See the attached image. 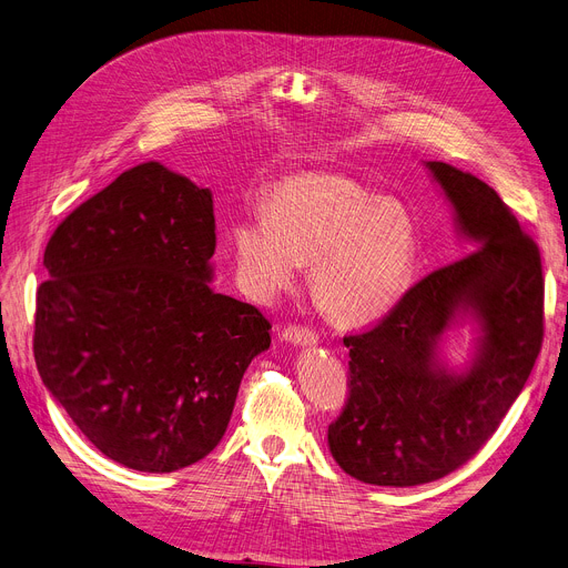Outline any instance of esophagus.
Segmentation results:
<instances>
[{
  "label": "esophagus",
  "mask_w": 568,
  "mask_h": 568,
  "mask_svg": "<svg viewBox=\"0 0 568 568\" xmlns=\"http://www.w3.org/2000/svg\"><path fill=\"white\" fill-rule=\"evenodd\" d=\"M281 336L294 345H315L320 338L313 329H308V326H302V324H287L281 332Z\"/></svg>",
  "instance_id": "34e87169"
}]
</instances>
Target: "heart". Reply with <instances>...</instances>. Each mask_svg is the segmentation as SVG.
<instances>
[{"instance_id":"b5f03b06","label":"heart","mask_w":568,"mask_h":568,"mask_svg":"<svg viewBox=\"0 0 568 568\" xmlns=\"http://www.w3.org/2000/svg\"><path fill=\"white\" fill-rule=\"evenodd\" d=\"M236 272L260 302L292 287L311 264L317 308L343 324L384 315L403 296L416 257L412 216L343 172L283 176L264 197V212L230 225Z\"/></svg>"}]
</instances>
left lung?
<instances>
[{"label":"left lung","instance_id":"1","mask_svg":"<svg viewBox=\"0 0 568 568\" xmlns=\"http://www.w3.org/2000/svg\"><path fill=\"white\" fill-rule=\"evenodd\" d=\"M428 170L474 251L412 285L371 329L343 338L349 394L329 449L371 486H419L463 467L499 428L544 345L539 246L479 176L442 161ZM458 310H471L485 336L473 368L452 376L434 366V347Z\"/></svg>","mask_w":568,"mask_h":568}]
</instances>
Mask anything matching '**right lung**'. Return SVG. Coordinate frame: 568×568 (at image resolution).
I'll return each instance as SVG.
<instances>
[{
  "instance_id": "obj_1",
  "label": "right lung",
  "mask_w": 568,
  "mask_h": 568,
  "mask_svg": "<svg viewBox=\"0 0 568 568\" xmlns=\"http://www.w3.org/2000/svg\"><path fill=\"white\" fill-rule=\"evenodd\" d=\"M214 230L212 191L149 161L75 206L45 246L37 368L119 465L163 474L212 454L272 343L255 306L209 287Z\"/></svg>"
}]
</instances>
